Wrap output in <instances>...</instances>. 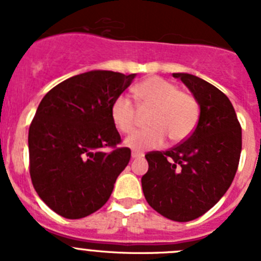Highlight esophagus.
Segmentation results:
<instances>
[{
	"label": "esophagus",
	"instance_id": "esophagus-1",
	"mask_svg": "<svg viewBox=\"0 0 261 261\" xmlns=\"http://www.w3.org/2000/svg\"><path fill=\"white\" fill-rule=\"evenodd\" d=\"M141 156H144V154L140 153V151H132V158H141Z\"/></svg>",
	"mask_w": 261,
	"mask_h": 261
}]
</instances>
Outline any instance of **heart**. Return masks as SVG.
<instances>
[{
    "instance_id": "heart-1",
    "label": "heart",
    "mask_w": 261,
    "mask_h": 261,
    "mask_svg": "<svg viewBox=\"0 0 261 261\" xmlns=\"http://www.w3.org/2000/svg\"><path fill=\"white\" fill-rule=\"evenodd\" d=\"M133 95L141 110L153 108L149 125L125 140L133 150L142 151L162 146L167 135L170 140L179 142L193 132L199 120V103L195 96L180 91L175 84L161 77L146 78L133 89ZM138 111L130 99L117 96L111 106V117L121 133L129 135L137 125Z\"/></svg>"
}]
</instances>
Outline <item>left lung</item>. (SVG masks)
I'll return each mask as SVG.
<instances>
[{
    "label": "left lung",
    "instance_id": "8db88e82",
    "mask_svg": "<svg viewBox=\"0 0 261 261\" xmlns=\"http://www.w3.org/2000/svg\"><path fill=\"white\" fill-rule=\"evenodd\" d=\"M200 106L192 135L167 151L145 155L142 176L147 204L168 220L188 222L213 208L238 170L242 128L229 98L212 84L188 73H174Z\"/></svg>",
    "mask_w": 261,
    "mask_h": 261
}]
</instances>
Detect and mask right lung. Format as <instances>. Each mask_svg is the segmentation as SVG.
<instances>
[{
    "instance_id": "right-lung-1",
    "label": "right lung",
    "mask_w": 261,
    "mask_h": 261,
    "mask_svg": "<svg viewBox=\"0 0 261 261\" xmlns=\"http://www.w3.org/2000/svg\"><path fill=\"white\" fill-rule=\"evenodd\" d=\"M135 77L86 71L41 99L29 130L30 175L39 197L60 216L78 220L102 208L129 163L130 149L117 147L111 106Z\"/></svg>"
}]
</instances>
